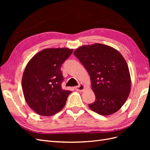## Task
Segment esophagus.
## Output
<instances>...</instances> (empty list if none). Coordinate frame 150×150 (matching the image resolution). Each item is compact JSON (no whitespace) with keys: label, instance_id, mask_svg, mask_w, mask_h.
<instances>
[{"label":"esophagus","instance_id":"1","mask_svg":"<svg viewBox=\"0 0 150 150\" xmlns=\"http://www.w3.org/2000/svg\"><path fill=\"white\" fill-rule=\"evenodd\" d=\"M75 89L76 91H83L85 89V86L83 84H80L79 86H76Z\"/></svg>","mask_w":150,"mask_h":150}]
</instances>
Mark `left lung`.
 Returning <instances> with one entry per match:
<instances>
[{
    "instance_id": "1",
    "label": "left lung",
    "mask_w": 150,
    "mask_h": 150,
    "mask_svg": "<svg viewBox=\"0 0 150 150\" xmlns=\"http://www.w3.org/2000/svg\"><path fill=\"white\" fill-rule=\"evenodd\" d=\"M74 54L90 76L96 96L95 101L89 104L91 110L103 116L117 112L131 91V77L125 58L115 48L99 43L81 46Z\"/></svg>"
}]
</instances>
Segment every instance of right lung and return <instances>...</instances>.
<instances>
[{"label": "right lung", "mask_w": 150, "mask_h": 150, "mask_svg": "<svg viewBox=\"0 0 150 150\" xmlns=\"http://www.w3.org/2000/svg\"><path fill=\"white\" fill-rule=\"evenodd\" d=\"M73 51L44 49L30 59L24 71L22 88L26 103L38 115L49 116L64 107L71 91L62 89L61 67Z\"/></svg>", "instance_id": "1"}]
</instances>
